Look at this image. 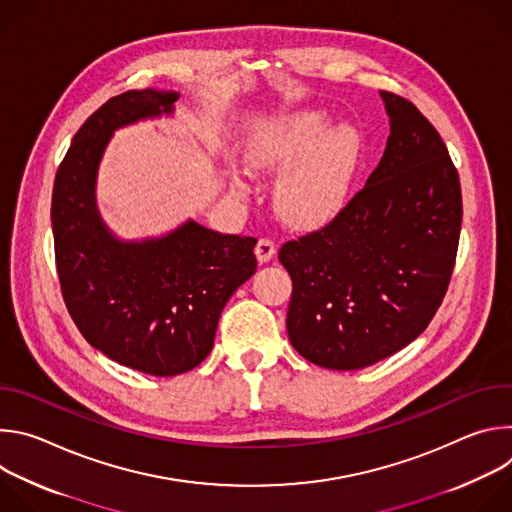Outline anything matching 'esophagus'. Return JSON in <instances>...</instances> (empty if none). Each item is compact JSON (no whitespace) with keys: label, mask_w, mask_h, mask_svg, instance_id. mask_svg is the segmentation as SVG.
I'll list each match as a JSON object with an SVG mask.
<instances>
[{"label":"esophagus","mask_w":512,"mask_h":512,"mask_svg":"<svg viewBox=\"0 0 512 512\" xmlns=\"http://www.w3.org/2000/svg\"><path fill=\"white\" fill-rule=\"evenodd\" d=\"M255 255H257V261H259V263L271 261L273 255H275V245H273V241H269V239H259L257 245H255Z\"/></svg>","instance_id":"obj_1"}]
</instances>
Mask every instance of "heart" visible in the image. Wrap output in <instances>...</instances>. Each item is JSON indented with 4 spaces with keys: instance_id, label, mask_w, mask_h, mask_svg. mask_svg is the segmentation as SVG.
<instances>
[{
    "instance_id": "b5f03b06",
    "label": "heart",
    "mask_w": 512,
    "mask_h": 512,
    "mask_svg": "<svg viewBox=\"0 0 512 512\" xmlns=\"http://www.w3.org/2000/svg\"><path fill=\"white\" fill-rule=\"evenodd\" d=\"M364 154L352 125L332 127L322 111L302 109L267 123L251 141L247 162L257 172H283L275 206L289 225L314 229L346 206ZM233 188H247L241 176Z\"/></svg>"
}]
</instances>
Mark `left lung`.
<instances>
[{"label":"left lung","mask_w":512,"mask_h":512,"mask_svg":"<svg viewBox=\"0 0 512 512\" xmlns=\"http://www.w3.org/2000/svg\"><path fill=\"white\" fill-rule=\"evenodd\" d=\"M385 154L320 231L279 249L294 294L287 334L306 360L356 371L413 342L448 291L462 227L458 170L407 99L381 91Z\"/></svg>","instance_id":"obj_1"}]
</instances>
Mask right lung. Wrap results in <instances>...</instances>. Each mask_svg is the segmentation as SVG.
<instances>
[{
  "label": "right lung",
  "mask_w": 512,
  "mask_h": 512,
  "mask_svg": "<svg viewBox=\"0 0 512 512\" xmlns=\"http://www.w3.org/2000/svg\"><path fill=\"white\" fill-rule=\"evenodd\" d=\"M178 93L127 91L77 131L52 190L56 271L70 318L85 340L133 371L174 377L212 350L235 289L257 269V239L194 221L160 239L119 241L95 202L99 162L115 129L170 115Z\"/></svg>",
  "instance_id": "right-lung-1"
}]
</instances>
